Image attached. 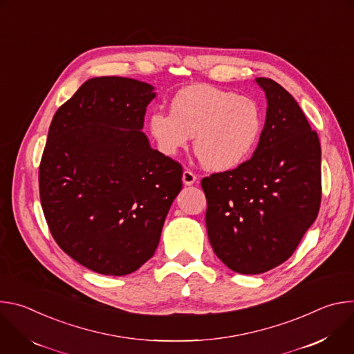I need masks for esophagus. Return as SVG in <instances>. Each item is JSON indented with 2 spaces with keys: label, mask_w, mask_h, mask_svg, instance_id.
<instances>
[{
  "label": "esophagus",
  "mask_w": 354,
  "mask_h": 354,
  "mask_svg": "<svg viewBox=\"0 0 354 354\" xmlns=\"http://www.w3.org/2000/svg\"><path fill=\"white\" fill-rule=\"evenodd\" d=\"M196 180H197V176H196L192 171H189V169H185V171H183V175H182V182H183V185L190 186V185H193Z\"/></svg>",
  "instance_id": "34e87169"
}]
</instances>
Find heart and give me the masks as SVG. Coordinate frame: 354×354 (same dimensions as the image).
<instances>
[{
  "label": "heart",
  "instance_id": "obj_1",
  "mask_svg": "<svg viewBox=\"0 0 354 354\" xmlns=\"http://www.w3.org/2000/svg\"><path fill=\"white\" fill-rule=\"evenodd\" d=\"M262 112L254 99L209 85H190L171 100L169 113L154 112L148 131L158 149L175 157L190 138L203 167L227 172L242 165L259 141Z\"/></svg>",
  "mask_w": 354,
  "mask_h": 354
}]
</instances>
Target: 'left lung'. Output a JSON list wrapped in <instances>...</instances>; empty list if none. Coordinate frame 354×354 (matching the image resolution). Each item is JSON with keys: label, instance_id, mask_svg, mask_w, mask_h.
Listing matches in <instances>:
<instances>
[{"label": "left lung", "instance_id": "8db88e82", "mask_svg": "<svg viewBox=\"0 0 354 354\" xmlns=\"http://www.w3.org/2000/svg\"><path fill=\"white\" fill-rule=\"evenodd\" d=\"M268 109L250 160L201 180L214 254L241 274L286 262L321 205V144L297 100L277 82L257 78Z\"/></svg>", "mask_w": 354, "mask_h": 354}]
</instances>
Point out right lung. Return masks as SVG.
Listing matches in <instances>:
<instances>
[{"label":"right lung","instance_id":"right-lung-1","mask_svg":"<svg viewBox=\"0 0 354 354\" xmlns=\"http://www.w3.org/2000/svg\"><path fill=\"white\" fill-rule=\"evenodd\" d=\"M156 88L123 77L85 81L50 124L39 168L47 225L80 265L106 276L153 258L182 167L141 131Z\"/></svg>","mask_w":354,"mask_h":354}]
</instances>
